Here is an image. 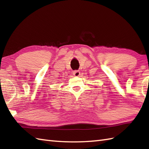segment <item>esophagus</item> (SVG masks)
Listing matches in <instances>:
<instances>
[{
    "label": "esophagus",
    "instance_id": "34e87169",
    "mask_svg": "<svg viewBox=\"0 0 149 149\" xmlns=\"http://www.w3.org/2000/svg\"><path fill=\"white\" fill-rule=\"evenodd\" d=\"M73 75H74L75 77H79L80 75V72L79 70H75L73 72Z\"/></svg>",
    "mask_w": 149,
    "mask_h": 149
}]
</instances>
